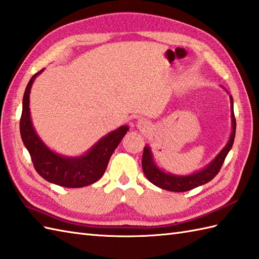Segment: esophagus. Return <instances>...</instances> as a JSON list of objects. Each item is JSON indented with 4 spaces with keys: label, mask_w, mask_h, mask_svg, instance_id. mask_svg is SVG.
<instances>
[{
    "label": "esophagus",
    "mask_w": 259,
    "mask_h": 259,
    "mask_svg": "<svg viewBox=\"0 0 259 259\" xmlns=\"http://www.w3.org/2000/svg\"><path fill=\"white\" fill-rule=\"evenodd\" d=\"M137 127H139L140 130H143V131H145V130H147L150 127V123L147 122L146 119H139L137 120Z\"/></svg>",
    "instance_id": "esophagus-1"
}]
</instances>
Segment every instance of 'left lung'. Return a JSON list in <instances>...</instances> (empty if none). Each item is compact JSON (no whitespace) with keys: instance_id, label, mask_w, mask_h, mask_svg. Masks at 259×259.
<instances>
[{"instance_id":"8db88e82","label":"left lung","mask_w":259,"mask_h":259,"mask_svg":"<svg viewBox=\"0 0 259 259\" xmlns=\"http://www.w3.org/2000/svg\"><path fill=\"white\" fill-rule=\"evenodd\" d=\"M230 103H231V120H233V132H231L230 139L228 143L224 147L219 154L215 156V159L210 163V164L203 168V170L199 171L197 173L190 174V176H172L161 171L159 167H156L152 159V153L149 146L144 147L143 151V157H142V167H143V172L147 180L154 186L159 187L161 189L167 190V191L173 192H184L192 190L199 186L207 183L212 180V179L217 176L220 171L221 166H223L225 159L228 152L230 151L234 144L235 134H236V118L234 114V100L233 97L230 96Z\"/></svg>"}]
</instances>
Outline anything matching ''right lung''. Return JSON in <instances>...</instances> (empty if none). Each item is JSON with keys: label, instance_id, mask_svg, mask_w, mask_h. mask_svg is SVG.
<instances>
[{"label": "right lung", "instance_id": "right-lung-1", "mask_svg": "<svg viewBox=\"0 0 259 259\" xmlns=\"http://www.w3.org/2000/svg\"><path fill=\"white\" fill-rule=\"evenodd\" d=\"M42 70L34 73L25 88L22 115L20 118L21 139L30 153L35 171L45 180L66 188L89 186L103 177L110 156L127 133L128 126H120L119 128L103 137L97 144L92 147L91 151L79 157H63L50 151L36 135L30 117L29 100L31 86L35 77Z\"/></svg>", "mask_w": 259, "mask_h": 259}]
</instances>
